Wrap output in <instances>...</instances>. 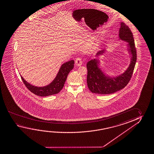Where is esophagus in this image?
<instances>
[{"label": "esophagus", "mask_w": 154, "mask_h": 154, "mask_svg": "<svg viewBox=\"0 0 154 154\" xmlns=\"http://www.w3.org/2000/svg\"><path fill=\"white\" fill-rule=\"evenodd\" d=\"M75 64L77 66H81L82 64V60L81 58H77L75 60Z\"/></svg>", "instance_id": "obj_1"}]
</instances>
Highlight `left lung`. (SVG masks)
I'll use <instances>...</instances> for the list:
<instances>
[{"label":"left lung","mask_w":154,"mask_h":154,"mask_svg":"<svg viewBox=\"0 0 154 154\" xmlns=\"http://www.w3.org/2000/svg\"><path fill=\"white\" fill-rule=\"evenodd\" d=\"M119 40L127 43V51L130 56V63L123 73L117 75H109L100 68L99 57L106 54L107 51L102 50L96 54V57L88 61L86 64L88 69L87 84L92 93L108 94L116 92L124 88L131 78L136 62V51L133 34L125 23H120L119 33Z\"/></svg>","instance_id":"obj_1"}]
</instances>
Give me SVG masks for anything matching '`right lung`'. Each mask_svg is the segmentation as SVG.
<instances>
[{
  "label": "right lung",
  "mask_w": 154,
  "mask_h": 154,
  "mask_svg": "<svg viewBox=\"0 0 154 154\" xmlns=\"http://www.w3.org/2000/svg\"><path fill=\"white\" fill-rule=\"evenodd\" d=\"M74 62L73 60H71L63 63L59 69L55 78L51 83L44 86L33 85L25 80L21 76H20L21 78L27 88L35 95L46 97L55 94L60 92L63 88L69 73L73 68Z\"/></svg>",
  "instance_id": "right-lung-1"
}]
</instances>
